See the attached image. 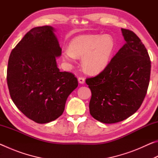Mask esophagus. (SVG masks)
I'll list each match as a JSON object with an SVG mask.
<instances>
[{"label":"esophagus","instance_id":"esophagus-1","mask_svg":"<svg viewBox=\"0 0 158 158\" xmlns=\"http://www.w3.org/2000/svg\"><path fill=\"white\" fill-rule=\"evenodd\" d=\"M78 81H79V84H84V82H85V79H84V77H79V78H78Z\"/></svg>","mask_w":158,"mask_h":158}]
</instances>
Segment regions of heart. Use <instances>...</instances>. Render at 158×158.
I'll list each match as a JSON object with an SVG mask.
<instances>
[{
  "label": "heart",
  "instance_id": "1",
  "mask_svg": "<svg viewBox=\"0 0 158 158\" xmlns=\"http://www.w3.org/2000/svg\"><path fill=\"white\" fill-rule=\"evenodd\" d=\"M116 49V42L111 35H82L70 42L69 49L63 50L62 57L69 63L74 62L77 58H81L84 71L94 74L107 67Z\"/></svg>",
  "mask_w": 158,
  "mask_h": 158
}]
</instances>
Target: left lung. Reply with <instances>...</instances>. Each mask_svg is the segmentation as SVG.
Segmentation results:
<instances>
[{"label":"left lung","mask_w":158,"mask_h":158,"mask_svg":"<svg viewBox=\"0 0 158 158\" xmlns=\"http://www.w3.org/2000/svg\"><path fill=\"white\" fill-rule=\"evenodd\" d=\"M121 31L126 43L102 72L85 79L92 93L90 114L104 123L122 121L135 114L149 85L151 63L145 46L132 31Z\"/></svg>","instance_id":"8db88e82"}]
</instances>
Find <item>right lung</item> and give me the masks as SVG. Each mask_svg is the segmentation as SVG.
<instances>
[{
  "mask_svg": "<svg viewBox=\"0 0 158 158\" xmlns=\"http://www.w3.org/2000/svg\"><path fill=\"white\" fill-rule=\"evenodd\" d=\"M54 29L32 28L10 53L7 69L10 95L17 107L37 123L60 116L69 95L78 86L74 74L60 72L56 57L61 55Z\"/></svg>",
  "mask_w": 158,
  "mask_h": 158,
  "instance_id": "1",
  "label": "right lung"
}]
</instances>
